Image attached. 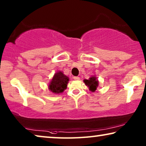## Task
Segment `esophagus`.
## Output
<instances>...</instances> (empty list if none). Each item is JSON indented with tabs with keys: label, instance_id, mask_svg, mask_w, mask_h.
Masks as SVG:
<instances>
[{
	"label": "esophagus",
	"instance_id": "esophagus-1",
	"mask_svg": "<svg viewBox=\"0 0 146 146\" xmlns=\"http://www.w3.org/2000/svg\"><path fill=\"white\" fill-rule=\"evenodd\" d=\"M74 79L75 80H80V77H74Z\"/></svg>",
	"mask_w": 146,
	"mask_h": 146
}]
</instances>
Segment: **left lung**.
<instances>
[{"label": "left lung", "instance_id": "1", "mask_svg": "<svg viewBox=\"0 0 146 146\" xmlns=\"http://www.w3.org/2000/svg\"><path fill=\"white\" fill-rule=\"evenodd\" d=\"M83 82L86 84V86L88 87L89 90L92 92H95L99 85V81L95 75L91 76L88 79H84Z\"/></svg>", "mask_w": 146, "mask_h": 146}]
</instances>
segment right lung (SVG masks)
<instances>
[{"instance_id":"right-lung-1","label":"right lung","mask_w":146,"mask_h":146,"mask_svg":"<svg viewBox=\"0 0 146 146\" xmlns=\"http://www.w3.org/2000/svg\"><path fill=\"white\" fill-rule=\"evenodd\" d=\"M69 80V78L64 75L63 71H58L54 73L53 77L49 82L48 88L53 94H61L67 88Z\"/></svg>"}]
</instances>
